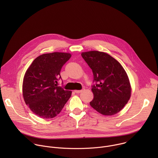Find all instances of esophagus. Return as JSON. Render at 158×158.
Listing matches in <instances>:
<instances>
[{"label":"esophagus","mask_w":158,"mask_h":158,"mask_svg":"<svg viewBox=\"0 0 158 158\" xmlns=\"http://www.w3.org/2000/svg\"><path fill=\"white\" fill-rule=\"evenodd\" d=\"M83 91H84V89H82V90H74V92H75L76 93L79 94V93H81V92H82Z\"/></svg>","instance_id":"34e87169"}]
</instances>
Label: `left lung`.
I'll return each mask as SVG.
<instances>
[{"label":"left lung","mask_w":158,"mask_h":158,"mask_svg":"<svg viewBox=\"0 0 158 158\" xmlns=\"http://www.w3.org/2000/svg\"><path fill=\"white\" fill-rule=\"evenodd\" d=\"M81 56L93 71L94 94L90 105L100 114L112 116L121 110L131 95L128 76L121 64L107 53L98 51L83 52Z\"/></svg>","instance_id":"1"}]
</instances>
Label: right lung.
<instances>
[{
    "label": "right lung",
    "instance_id": "obj_1",
    "mask_svg": "<svg viewBox=\"0 0 158 158\" xmlns=\"http://www.w3.org/2000/svg\"><path fill=\"white\" fill-rule=\"evenodd\" d=\"M71 57L67 52L43 54L27 69L22 83L26 104L36 116L50 119L60 113L72 94L71 91L57 86L63 65Z\"/></svg>",
    "mask_w": 158,
    "mask_h": 158
}]
</instances>
